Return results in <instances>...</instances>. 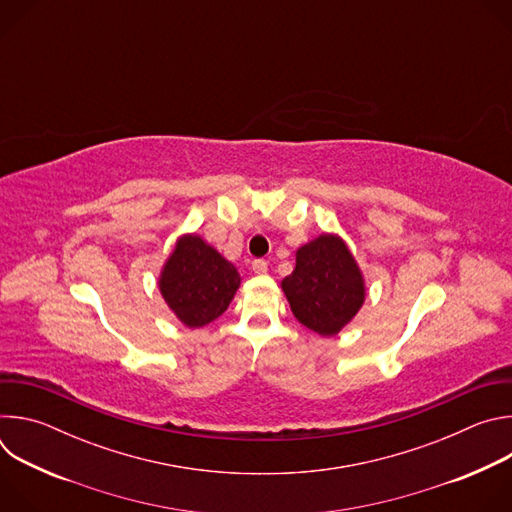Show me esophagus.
I'll return each instance as SVG.
<instances>
[{"label":"esophagus","mask_w":512,"mask_h":512,"mask_svg":"<svg viewBox=\"0 0 512 512\" xmlns=\"http://www.w3.org/2000/svg\"><path fill=\"white\" fill-rule=\"evenodd\" d=\"M251 267H253V271L259 273V275H261V273H267V261H263V259H255Z\"/></svg>","instance_id":"34e87169"}]
</instances>
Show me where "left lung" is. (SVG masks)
<instances>
[{"instance_id":"1","label":"left lung","mask_w":512,"mask_h":512,"mask_svg":"<svg viewBox=\"0 0 512 512\" xmlns=\"http://www.w3.org/2000/svg\"><path fill=\"white\" fill-rule=\"evenodd\" d=\"M281 289L300 324L320 336L338 334L364 302L362 273L336 235H320L296 253Z\"/></svg>"}]
</instances>
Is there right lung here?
I'll return each instance as SVG.
<instances>
[{
	"mask_svg": "<svg viewBox=\"0 0 512 512\" xmlns=\"http://www.w3.org/2000/svg\"><path fill=\"white\" fill-rule=\"evenodd\" d=\"M233 263L196 235L176 243L160 275V291L170 310L188 328H200L221 316L239 289Z\"/></svg>",
	"mask_w": 512,
	"mask_h": 512,
	"instance_id": "1",
	"label": "right lung"
}]
</instances>
